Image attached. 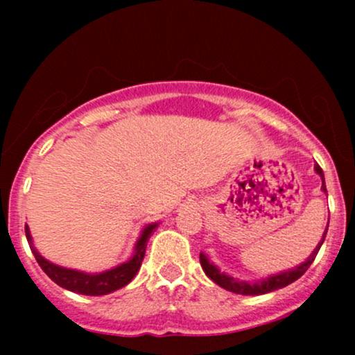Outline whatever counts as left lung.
I'll return each instance as SVG.
<instances>
[{"instance_id":"8db88e82","label":"left lung","mask_w":355,"mask_h":355,"mask_svg":"<svg viewBox=\"0 0 355 355\" xmlns=\"http://www.w3.org/2000/svg\"><path fill=\"white\" fill-rule=\"evenodd\" d=\"M315 172L322 177V190H324L325 193H327V189H325V180H324V172H322V168H320L319 165H315ZM325 235H327V229H325L324 237H322V240L319 242V245L315 247L313 254L309 257L307 262L300 263V266L297 267V268H292V270L284 272V274L268 277V279L262 280V282H257V284L242 282V280L234 279V277H229V275L222 274V272H220L218 268L214 266V263L209 262V259H207V257L203 255V254H200V263H202V268H203V272H205V274H207V277H210V279L214 280L215 284L220 285V287H223V288H225V291L235 292V294H242V295H262V294H268V292H274V291H277V288L287 287L288 284L295 282L297 279H300V277H302L305 272L309 270V267L312 266L313 259H315L317 254H319L320 245H322V243H324Z\"/></svg>"}]
</instances>
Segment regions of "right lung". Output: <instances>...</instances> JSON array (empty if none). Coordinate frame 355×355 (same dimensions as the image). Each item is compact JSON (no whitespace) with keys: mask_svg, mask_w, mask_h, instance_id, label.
Masks as SVG:
<instances>
[{"mask_svg":"<svg viewBox=\"0 0 355 355\" xmlns=\"http://www.w3.org/2000/svg\"><path fill=\"white\" fill-rule=\"evenodd\" d=\"M155 229H157V223L148 225L144 230V234H141V237L138 239L137 242L135 255H133L128 262L121 263V266L112 268V270L101 272V274H96V275L83 274V272H78V270H70V268H63V267L55 266V263L48 262L46 259H43V257L35 250L28 225L24 227V234H26L28 243H30V248L31 252H33L36 262H38V266L43 268L44 274L50 277L53 282L58 284L60 287L67 288V291L76 292V294L105 295L113 291H118V288L125 287L128 282H132V279L137 275L138 268L141 266V260H144L145 257L146 242H148L150 235L153 234Z\"/></svg>","mask_w":355,"mask_h":355,"instance_id":"add662e5","label":"right lung"}]
</instances>
